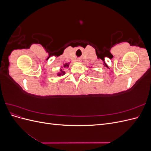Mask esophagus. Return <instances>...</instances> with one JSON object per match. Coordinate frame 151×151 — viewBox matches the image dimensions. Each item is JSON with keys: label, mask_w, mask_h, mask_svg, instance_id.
Here are the masks:
<instances>
[{"label": "esophagus", "mask_w": 151, "mask_h": 151, "mask_svg": "<svg viewBox=\"0 0 151 151\" xmlns=\"http://www.w3.org/2000/svg\"><path fill=\"white\" fill-rule=\"evenodd\" d=\"M80 60H81L80 59H77V61H78V62H80Z\"/></svg>", "instance_id": "obj_1"}]
</instances>
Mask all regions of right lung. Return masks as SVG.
Masks as SVG:
<instances>
[{
  "label": "right lung",
  "instance_id": "add662e5",
  "mask_svg": "<svg viewBox=\"0 0 151 151\" xmlns=\"http://www.w3.org/2000/svg\"><path fill=\"white\" fill-rule=\"evenodd\" d=\"M63 67H68V63H65V64L63 65ZM60 72H59V73H58V74H57L58 76H63V75L65 74V72L64 71H62V69H60Z\"/></svg>",
  "mask_w": 151,
  "mask_h": 151
}]
</instances>
